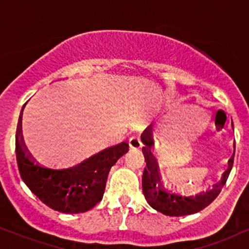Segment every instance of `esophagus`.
Wrapping results in <instances>:
<instances>
[{"mask_svg":"<svg viewBox=\"0 0 249 249\" xmlns=\"http://www.w3.org/2000/svg\"><path fill=\"white\" fill-rule=\"evenodd\" d=\"M128 145L132 150H141L142 147V139L139 136H132L130 139H128Z\"/></svg>","mask_w":249,"mask_h":249,"instance_id":"obj_1","label":"esophagus"}]
</instances>
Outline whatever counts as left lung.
I'll return each mask as SVG.
<instances>
[{
  "instance_id": "8db88e82",
  "label": "left lung",
  "mask_w": 249,
  "mask_h": 249,
  "mask_svg": "<svg viewBox=\"0 0 249 249\" xmlns=\"http://www.w3.org/2000/svg\"><path fill=\"white\" fill-rule=\"evenodd\" d=\"M151 128L152 127L148 126L142 134V141L145 145H148V142H151L150 139L151 132H152ZM142 153H144L145 161H146V167L144 168V173H142V192H144L145 199L148 205L165 215L182 216L200 212L205 207H207L211 202H213L214 199L219 196L227 181L231 170H232L234 153H235V142H234V153L228 161V168L222 176L221 181L214 185V187L208 192H202L191 196H182L165 190L160 182L157 164L150 148L144 146Z\"/></svg>"
}]
</instances>
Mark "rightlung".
<instances>
[{"label": "right lung", "instance_id": "1", "mask_svg": "<svg viewBox=\"0 0 249 249\" xmlns=\"http://www.w3.org/2000/svg\"><path fill=\"white\" fill-rule=\"evenodd\" d=\"M128 152L122 142L68 170H50L31 157L22 137V112L16 132V160L21 178L43 204L62 213H84L101 201L108 172Z\"/></svg>", "mask_w": 249, "mask_h": 249}]
</instances>
